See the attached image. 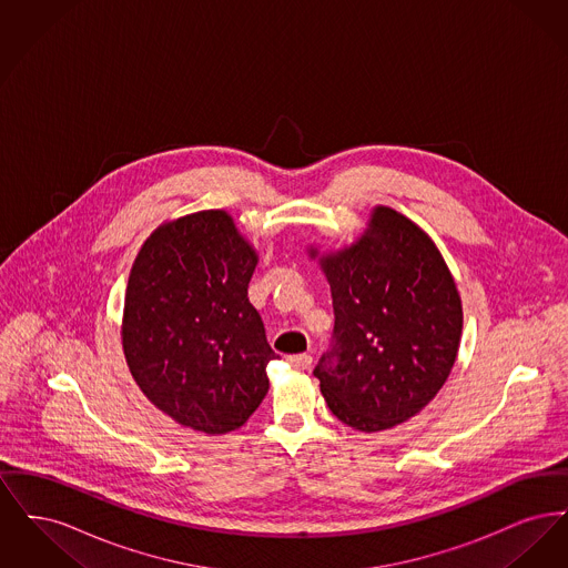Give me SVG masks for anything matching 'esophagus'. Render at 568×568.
<instances>
[{"mask_svg":"<svg viewBox=\"0 0 568 568\" xmlns=\"http://www.w3.org/2000/svg\"><path fill=\"white\" fill-rule=\"evenodd\" d=\"M287 359H290V364H292L294 368H300V371H306V368H311V364H313V357H311L308 353H297V355H290Z\"/></svg>","mask_w":568,"mask_h":568,"instance_id":"34e87169","label":"esophagus"}]
</instances>
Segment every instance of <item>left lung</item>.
<instances>
[{
	"label": "left lung",
	"mask_w": 568,
	"mask_h": 568,
	"mask_svg": "<svg viewBox=\"0 0 568 568\" xmlns=\"http://www.w3.org/2000/svg\"><path fill=\"white\" fill-rule=\"evenodd\" d=\"M332 290L334 347L315 368L329 410L359 433L415 417L449 377L462 300L433 239L408 216L375 206L364 234L320 253Z\"/></svg>",
	"instance_id": "1"
}]
</instances>
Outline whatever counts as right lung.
Here are the masks:
<instances>
[{"label":"right lung","instance_id":"obj_1","mask_svg":"<svg viewBox=\"0 0 568 568\" xmlns=\"http://www.w3.org/2000/svg\"><path fill=\"white\" fill-rule=\"evenodd\" d=\"M255 246L227 211L163 221L135 255L121 341L142 394L183 428H241L268 394L272 352L248 302Z\"/></svg>","mask_w":568,"mask_h":568}]
</instances>
